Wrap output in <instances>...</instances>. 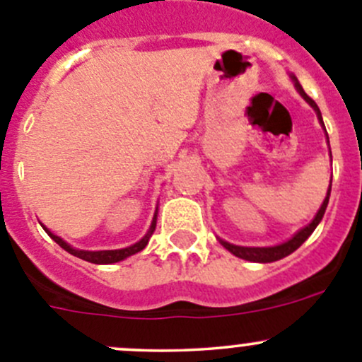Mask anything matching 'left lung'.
<instances>
[{"instance_id":"obj_1","label":"left lung","mask_w":362,"mask_h":362,"mask_svg":"<svg viewBox=\"0 0 362 362\" xmlns=\"http://www.w3.org/2000/svg\"><path fill=\"white\" fill-rule=\"evenodd\" d=\"M293 80H294L296 89H298L299 94H301V96L305 98L306 103H308L310 107H312L313 110L317 112V117H319L320 124H322V126H324L322 115H320V110H319V107H317L315 101H313L312 98H310L308 94H306L305 90H303L301 83L298 82V78H296L294 75H293ZM329 194H331V185H329V189H327L326 199H324V203L320 204L319 211H317L315 218H313V221L310 222L308 226H305V228H303L301 231L296 233V235L289 240V242L282 243V245H275V247H238V245H231V243H228V242H222V240H221V243L226 247V249L231 252V254H235L236 257H240V259H245V261H252V262H273V261H279V259L286 257V255L293 254L296 249H299V247L303 245V242H305V240L308 238L310 235H312L313 229H315L317 226H319V222L322 221V217H324V211H326V208H327V203H329Z\"/></svg>"}]
</instances>
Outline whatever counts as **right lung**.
I'll list each match as a JSON object with an SVG mask.
<instances>
[{
    "instance_id": "right-lung-1",
    "label": "right lung",
    "mask_w": 362,
    "mask_h": 362,
    "mask_svg": "<svg viewBox=\"0 0 362 362\" xmlns=\"http://www.w3.org/2000/svg\"><path fill=\"white\" fill-rule=\"evenodd\" d=\"M156 214H158V210H156ZM156 221H158V215H154V218H152L151 229H148V233L144 236V238L140 240V242L134 243V245H131V247H126V249H120V250H98V252L76 250V249H71V247H69L66 242H63V240H61L59 236L52 235V233H50L47 228H43V229H45V231L49 233V236L54 240V242L57 243V245L63 247L64 250L69 252V254H71V255H75V257L83 259V261L94 262V264H112V262H119V261H122V259L129 257V255L136 254V252L144 250L145 247H147L148 238H151L152 233H154V229H156Z\"/></svg>"
}]
</instances>
